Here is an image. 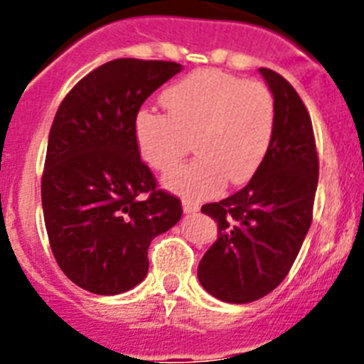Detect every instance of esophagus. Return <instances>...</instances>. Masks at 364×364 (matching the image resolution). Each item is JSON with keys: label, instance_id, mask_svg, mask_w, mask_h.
<instances>
[{"label": "esophagus", "instance_id": "esophagus-1", "mask_svg": "<svg viewBox=\"0 0 364 364\" xmlns=\"http://www.w3.org/2000/svg\"><path fill=\"white\" fill-rule=\"evenodd\" d=\"M197 211H198V204H197V202L184 200V213H186V215L197 213Z\"/></svg>", "mask_w": 364, "mask_h": 364}]
</instances>
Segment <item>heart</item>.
Listing matches in <instances>:
<instances>
[{"instance_id":"obj_1","label":"heart","mask_w":364,"mask_h":364,"mask_svg":"<svg viewBox=\"0 0 364 364\" xmlns=\"http://www.w3.org/2000/svg\"><path fill=\"white\" fill-rule=\"evenodd\" d=\"M167 114L144 109L136 140L144 160L169 171L191 151L197 159L173 169L164 184L182 197L208 198L230 180L242 184L264 160L275 131V100L266 83L218 69H200L162 95Z\"/></svg>"}]
</instances>
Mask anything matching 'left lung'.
<instances>
[{"label":"left lung","mask_w":364,"mask_h":364,"mask_svg":"<svg viewBox=\"0 0 364 364\" xmlns=\"http://www.w3.org/2000/svg\"><path fill=\"white\" fill-rule=\"evenodd\" d=\"M275 100V131L253 178L220 202L202 205L218 239L198 264L204 290L224 302L264 297L290 273L310 230L319 154L306 105L290 82L260 67Z\"/></svg>","instance_id":"1"}]
</instances>
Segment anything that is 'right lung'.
<instances>
[{
  "instance_id": "1",
  "label": "right lung",
  "mask_w": 364,
  "mask_h": 364,
  "mask_svg": "<svg viewBox=\"0 0 364 364\" xmlns=\"http://www.w3.org/2000/svg\"><path fill=\"white\" fill-rule=\"evenodd\" d=\"M180 63L120 58L67 92L47 144L41 204L58 266L83 290L117 295L144 281L151 240L182 218L140 159L136 117Z\"/></svg>"
}]
</instances>
